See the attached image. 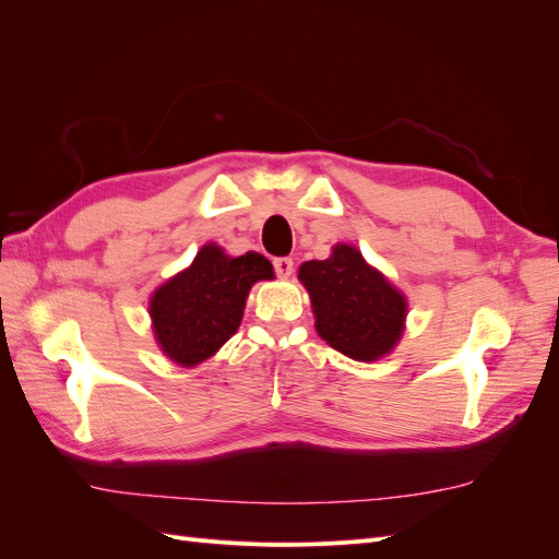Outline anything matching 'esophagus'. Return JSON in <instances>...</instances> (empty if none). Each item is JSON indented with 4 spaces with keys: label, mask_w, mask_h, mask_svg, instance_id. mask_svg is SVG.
Here are the masks:
<instances>
[{
    "label": "esophagus",
    "mask_w": 559,
    "mask_h": 559,
    "mask_svg": "<svg viewBox=\"0 0 559 559\" xmlns=\"http://www.w3.org/2000/svg\"><path fill=\"white\" fill-rule=\"evenodd\" d=\"M273 267H275V273H277L280 277H292V273H294V259L280 257V259L273 261Z\"/></svg>",
    "instance_id": "obj_1"
}]
</instances>
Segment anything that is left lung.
<instances>
[{"instance_id":"left-lung-1","label":"left lung","mask_w":559,"mask_h":559,"mask_svg":"<svg viewBox=\"0 0 559 559\" xmlns=\"http://www.w3.org/2000/svg\"><path fill=\"white\" fill-rule=\"evenodd\" d=\"M317 317V333L349 359L373 361L396 345L403 331L405 298L361 253L337 245L326 261L300 265Z\"/></svg>"}]
</instances>
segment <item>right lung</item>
<instances>
[{
    "label": "right lung",
    "mask_w": 559,
    "mask_h": 559,
    "mask_svg": "<svg viewBox=\"0 0 559 559\" xmlns=\"http://www.w3.org/2000/svg\"><path fill=\"white\" fill-rule=\"evenodd\" d=\"M273 277V265L257 251L230 259L216 245L198 251L183 270L151 298V319L160 349L181 366H195L238 331L253 282Z\"/></svg>",
    "instance_id": "right-lung-1"
}]
</instances>
